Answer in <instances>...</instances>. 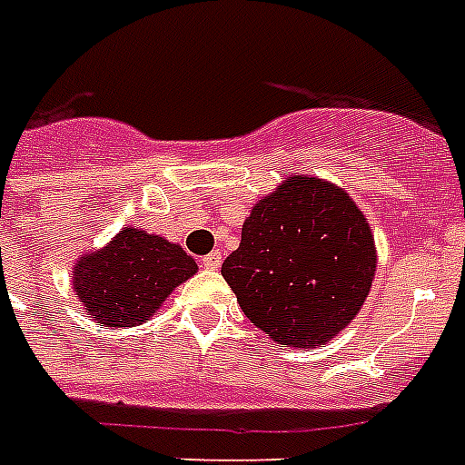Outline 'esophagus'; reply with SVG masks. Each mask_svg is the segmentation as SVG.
<instances>
[{
  "mask_svg": "<svg viewBox=\"0 0 465 465\" xmlns=\"http://www.w3.org/2000/svg\"><path fill=\"white\" fill-rule=\"evenodd\" d=\"M203 265H204V268H207V270H217L219 265H222V255H219L217 251H214V253H207V255H204V258H203Z\"/></svg>",
  "mask_w": 465,
  "mask_h": 465,
  "instance_id": "1",
  "label": "esophagus"
}]
</instances>
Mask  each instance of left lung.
Returning a JSON list of instances; mask_svg holds the SVG:
<instances>
[{"label": "left lung", "mask_w": 465, "mask_h": 465, "mask_svg": "<svg viewBox=\"0 0 465 465\" xmlns=\"http://www.w3.org/2000/svg\"><path fill=\"white\" fill-rule=\"evenodd\" d=\"M374 270V236L345 190L294 175L255 204L222 275L270 338L316 347L357 316Z\"/></svg>", "instance_id": "8db88e82"}]
</instances>
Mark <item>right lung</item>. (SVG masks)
Listing matches in <instances>:
<instances>
[{
    "label": "right lung",
    "mask_w": 465,
    "mask_h": 465,
    "mask_svg": "<svg viewBox=\"0 0 465 465\" xmlns=\"http://www.w3.org/2000/svg\"><path fill=\"white\" fill-rule=\"evenodd\" d=\"M197 262L181 246L140 229H123L111 246L86 255L74 270V292L96 323H144Z\"/></svg>",
    "instance_id": "right-lung-1"
}]
</instances>
